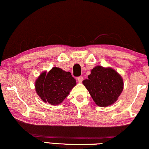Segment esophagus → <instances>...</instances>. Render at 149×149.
<instances>
[{
  "mask_svg": "<svg viewBox=\"0 0 149 149\" xmlns=\"http://www.w3.org/2000/svg\"><path fill=\"white\" fill-rule=\"evenodd\" d=\"M83 79H84V77H83L82 76H80V77H78V78H77V80H78L79 82H82Z\"/></svg>",
  "mask_w": 149,
  "mask_h": 149,
  "instance_id": "1",
  "label": "esophagus"
}]
</instances>
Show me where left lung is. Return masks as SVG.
I'll list each match as a JSON object with an SVG mask.
<instances>
[{"mask_svg": "<svg viewBox=\"0 0 149 149\" xmlns=\"http://www.w3.org/2000/svg\"><path fill=\"white\" fill-rule=\"evenodd\" d=\"M83 84L96 104L107 107L116 101L123 90V81L112 68L96 66Z\"/></svg>", "mask_w": 149, "mask_h": 149, "instance_id": "obj_1", "label": "left lung"}]
</instances>
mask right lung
I'll return each mask as SVG.
<instances>
[{"mask_svg":"<svg viewBox=\"0 0 149 149\" xmlns=\"http://www.w3.org/2000/svg\"><path fill=\"white\" fill-rule=\"evenodd\" d=\"M76 85L71 73L54 67L46 74L42 73L36 82L37 94L42 100L51 105H59Z\"/></svg>","mask_w":149,"mask_h":149,"instance_id":"add662e5","label":"right lung"}]
</instances>
